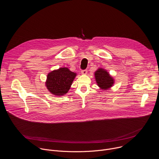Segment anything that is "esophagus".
<instances>
[{
  "label": "esophagus",
  "instance_id": "1",
  "mask_svg": "<svg viewBox=\"0 0 159 159\" xmlns=\"http://www.w3.org/2000/svg\"><path fill=\"white\" fill-rule=\"evenodd\" d=\"M81 73L83 74V75H86L87 74V70H82V71H81Z\"/></svg>",
  "mask_w": 159,
  "mask_h": 159
}]
</instances>
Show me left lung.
<instances>
[{
    "mask_svg": "<svg viewBox=\"0 0 159 159\" xmlns=\"http://www.w3.org/2000/svg\"><path fill=\"white\" fill-rule=\"evenodd\" d=\"M95 78L97 85L102 90H106L114 84V79L110 75L109 72L102 68H99L95 72Z\"/></svg>",
    "mask_w": 159,
    "mask_h": 159,
    "instance_id": "obj_1",
    "label": "left lung"
}]
</instances>
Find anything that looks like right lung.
<instances>
[{"label": "right lung", "mask_w": 159, "mask_h": 159, "mask_svg": "<svg viewBox=\"0 0 159 159\" xmlns=\"http://www.w3.org/2000/svg\"><path fill=\"white\" fill-rule=\"evenodd\" d=\"M76 75L67 67L53 70L47 75L45 82L47 89L53 95H64L68 92Z\"/></svg>", "instance_id": "obj_1"}]
</instances>
